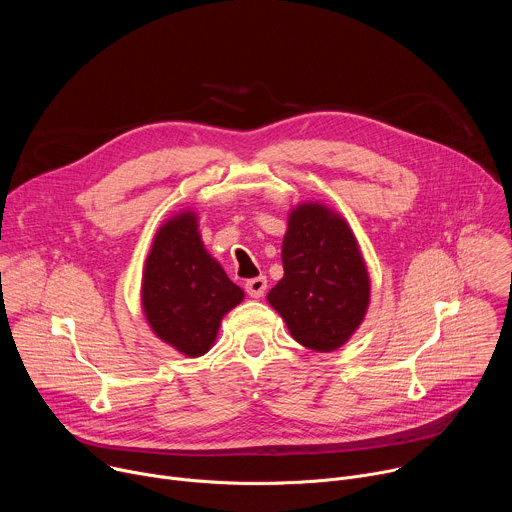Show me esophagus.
Masks as SVG:
<instances>
[{"label":"esophagus","mask_w":512,"mask_h":512,"mask_svg":"<svg viewBox=\"0 0 512 512\" xmlns=\"http://www.w3.org/2000/svg\"><path fill=\"white\" fill-rule=\"evenodd\" d=\"M245 289H247V294H249L251 298H261V296L265 294V289H267V277H265V275H259V277H255V279H249V281L245 283Z\"/></svg>","instance_id":"1"}]
</instances>
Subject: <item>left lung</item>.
<instances>
[{
	"instance_id": "obj_1",
	"label": "left lung",
	"mask_w": 512,
	"mask_h": 512,
	"mask_svg": "<svg viewBox=\"0 0 512 512\" xmlns=\"http://www.w3.org/2000/svg\"><path fill=\"white\" fill-rule=\"evenodd\" d=\"M283 277L267 294L289 334L316 352L344 346L371 304V277L346 218L322 202L287 214Z\"/></svg>"
}]
</instances>
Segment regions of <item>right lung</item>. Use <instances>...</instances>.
<instances>
[{
    "label": "right lung",
    "instance_id": "add662e5",
    "mask_svg": "<svg viewBox=\"0 0 512 512\" xmlns=\"http://www.w3.org/2000/svg\"><path fill=\"white\" fill-rule=\"evenodd\" d=\"M243 300L245 291L206 251L198 214L184 208L164 221L141 273V308L152 332L188 358L202 356Z\"/></svg>",
    "mask_w": 512,
    "mask_h": 512
}]
</instances>
